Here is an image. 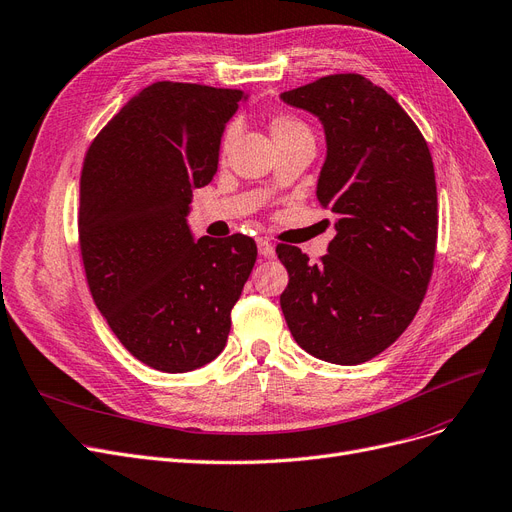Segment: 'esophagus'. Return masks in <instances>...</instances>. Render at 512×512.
Listing matches in <instances>:
<instances>
[{"mask_svg":"<svg viewBox=\"0 0 512 512\" xmlns=\"http://www.w3.org/2000/svg\"><path fill=\"white\" fill-rule=\"evenodd\" d=\"M257 249H259V255L265 257V259H272L276 255L274 244L270 240H265V238H257Z\"/></svg>","mask_w":512,"mask_h":512,"instance_id":"esophagus-1","label":"esophagus"}]
</instances>
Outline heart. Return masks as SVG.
<instances>
[{
  "mask_svg": "<svg viewBox=\"0 0 512 512\" xmlns=\"http://www.w3.org/2000/svg\"><path fill=\"white\" fill-rule=\"evenodd\" d=\"M270 136L276 144V148L293 144V142H303L309 140L314 142V136H311V129L301 121L297 115L291 113H280L270 119ZM228 142V136H226Z\"/></svg>",
  "mask_w": 512,
  "mask_h": 512,
  "instance_id": "obj_1",
  "label": "heart"
}]
</instances>
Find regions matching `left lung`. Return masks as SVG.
<instances>
[{
  "label": "left lung",
  "mask_w": 512,
  "mask_h": 512,
  "mask_svg": "<svg viewBox=\"0 0 512 512\" xmlns=\"http://www.w3.org/2000/svg\"><path fill=\"white\" fill-rule=\"evenodd\" d=\"M280 100L322 123L316 196L339 215L320 263L278 244L282 314L314 358L362 364L397 341L427 293L437 244L431 152L406 110L362 75L322 77Z\"/></svg>",
  "instance_id": "obj_1"
}]
</instances>
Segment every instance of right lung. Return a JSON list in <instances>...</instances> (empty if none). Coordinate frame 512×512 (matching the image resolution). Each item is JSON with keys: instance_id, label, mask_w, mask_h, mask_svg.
I'll return each instance as SVG.
<instances>
[{"instance_id": "obj_1", "label": "right lung", "mask_w": 512, "mask_h": 512, "mask_svg": "<svg viewBox=\"0 0 512 512\" xmlns=\"http://www.w3.org/2000/svg\"><path fill=\"white\" fill-rule=\"evenodd\" d=\"M238 90L152 83L98 133L81 171L87 284L123 347L146 366L190 372L224 351L230 311L257 259L251 236L194 238L192 194L219 165Z\"/></svg>"}]
</instances>
